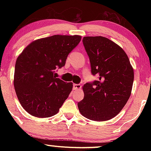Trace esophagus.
Instances as JSON below:
<instances>
[{"label": "esophagus", "instance_id": "1", "mask_svg": "<svg viewBox=\"0 0 151 151\" xmlns=\"http://www.w3.org/2000/svg\"><path fill=\"white\" fill-rule=\"evenodd\" d=\"M81 88V85L79 84H73V89L74 90H79Z\"/></svg>", "mask_w": 151, "mask_h": 151}]
</instances>
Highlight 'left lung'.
Instances as JSON below:
<instances>
[{"instance_id": "obj_1", "label": "left lung", "mask_w": 151, "mask_h": 151, "mask_svg": "<svg viewBox=\"0 0 151 151\" xmlns=\"http://www.w3.org/2000/svg\"><path fill=\"white\" fill-rule=\"evenodd\" d=\"M82 42L91 74L99 79L84 84V97L78 108L90 120H110L120 113L131 96L133 69L124 50L108 38L84 37Z\"/></svg>"}]
</instances>
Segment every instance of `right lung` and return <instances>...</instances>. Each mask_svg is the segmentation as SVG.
I'll return each instance as SVG.
<instances>
[{
  "label": "right lung",
  "instance_id": "obj_1",
  "mask_svg": "<svg viewBox=\"0 0 151 151\" xmlns=\"http://www.w3.org/2000/svg\"><path fill=\"white\" fill-rule=\"evenodd\" d=\"M79 35H56L41 38L28 45L15 62L14 87L20 104L38 118L52 116L72 89L54 76L65 65L67 56L81 41Z\"/></svg>",
  "mask_w": 151,
  "mask_h": 151
}]
</instances>
